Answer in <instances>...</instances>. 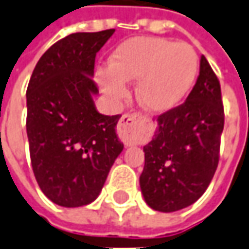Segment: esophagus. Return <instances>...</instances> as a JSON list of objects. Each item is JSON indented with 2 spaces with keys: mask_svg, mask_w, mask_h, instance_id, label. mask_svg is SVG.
<instances>
[{
  "mask_svg": "<svg viewBox=\"0 0 249 249\" xmlns=\"http://www.w3.org/2000/svg\"><path fill=\"white\" fill-rule=\"evenodd\" d=\"M137 115H123L118 123V135L124 145H133L135 141V124L138 122Z\"/></svg>",
  "mask_w": 249,
  "mask_h": 249,
  "instance_id": "1",
  "label": "esophagus"
}]
</instances>
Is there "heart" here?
<instances>
[{
  "mask_svg": "<svg viewBox=\"0 0 249 249\" xmlns=\"http://www.w3.org/2000/svg\"><path fill=\"white\" fill-rule=\"evenodd\" d=\"M196 73L198 56L190 44L137 36L115 49L109 65L97 69L96 80L114 102L126 97L127 82L137 81L135 97L140 106L149 112L162 114L183 102Z\"/></svg>",
  "mask_w": 249,
  "mask_h": 249,
  "instance_id": "heart-1",
  "label": "heart"
}]
</instances>
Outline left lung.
<instances>
[{
	"mask_svg": "<svg viewBox=\"0 0 249 249\" xmlns=\"http://www.w3.org/2000/svg\"><path fill=\"white\" fill-rule=\"evenodd\" d=\"M222 130L219 81L202 55L199 75L186 102L157 118L153 140L143 146L140 186L149 206L172 213L199 199L218 165Z\"/></svg>",
	"mask_w": 249,
	"mask_h": 249,
	"instance_id": "obj_1",
	"label": "left lung"
}]
</instances>
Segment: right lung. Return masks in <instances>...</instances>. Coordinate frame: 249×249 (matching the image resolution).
Instances as JSON below:
<instances>
[{
	"label": "right lung",
	"instance_id": "obj_1",
	"mask_svg": "<svg viewBox=\"0 0 249 249\" xmlns=\"http://www.w3.org/2000/svg\"><path fill=\"white\" fill-rule=\"evenodd\" d=\"M115 30L77 32L53 44L27 89V135L36 181L51 202L80 207L99 196L123 150L121 115L100 114L93 96L96 53Z\"/></svg>",
	"mask_w": 249,
	"mask_h": 249
}]
</instances>
